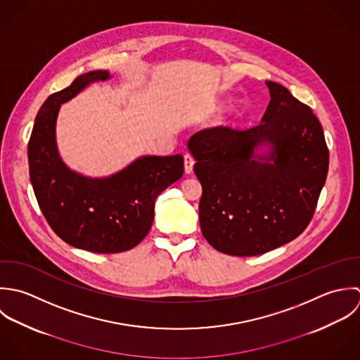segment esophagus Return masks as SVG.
<instances>
[{"instance_id": "34e87169", "label": "esophagus", "mask_w": 360, "mask_h": 360, "mask_svg": "<svg viewBox=\"0 0 360 360\" xmlns=\"http://www.w3.org/2000/svg\"><path fill=\"white\" fill-rule=\"evenodd\" d=\"M184 158H185V172H186V174H192V171H193V164H195V158H193L189 153L185 154Z\"/></svg>"}]
</instances>
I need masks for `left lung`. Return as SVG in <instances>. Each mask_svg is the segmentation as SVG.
<instances>
[{"instance_id":"left-lung-1","label":"left lung","mask_w":360,"mask_h":360,"mask_svg":"<svg viewBox=\"0 0 360 360\" xmlns=\"http://www.w3.org/2000/svg\"><path fill=\"white\" fill-rule=\"evenodd\" d=\"M266 84L271 100L259 125L205 129L188 143L203 188L202 233L231 256L263 255L297 238L328 172V147L311 108L287 87ZM262 143H271L272 153L257 158L254 148Z\"/></svg>"}]
</instances>
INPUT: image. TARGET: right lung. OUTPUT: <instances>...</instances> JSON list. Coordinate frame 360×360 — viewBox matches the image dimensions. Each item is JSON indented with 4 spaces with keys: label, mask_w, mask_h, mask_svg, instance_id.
I'll return each instance as SVG.
<instances>
[{
    "label": "right lung",
    "mask_w": 360,
    "mask_h": 360,
    "mask_svg": "<svg viewBox=\"0 0 360 360\" xmlns=\"http://www.w3.org/2000/svg\"><path fill=\"white\" fill-rule=\"evenodd\" d=\"M108 77L105 71L84 73L53 93L37 112L27 144L30 182L43 216L64 242L93 253L139 245L151 228L157 196L184 175L181 154L144 155L103 179L79 175L63 162L56 144L60 105Z\"/></svg>",
    "instance_id": "right-lung-1"
}]
</instances>
